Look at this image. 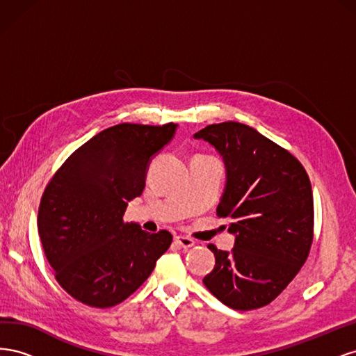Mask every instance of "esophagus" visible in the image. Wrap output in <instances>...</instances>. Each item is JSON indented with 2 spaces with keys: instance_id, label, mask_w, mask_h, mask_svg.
<instances>
[{
  "instance_id": "esophagus-1",
  "label": "esophagus",
  "mask_w": 356,
  "mask_h": 356,
  "mask_svg": "<svg viewBox=\"0 0 356 356\" xmlns=\"http://www.w3.org/2000/svg\"><path fill=\"white\" fill-rule=\"evenodd\" d=\"M175 243L182 248V250H188V248L195 246V241H191L190 238H186V236H177Z\"/></svg>"
}]
</instances>
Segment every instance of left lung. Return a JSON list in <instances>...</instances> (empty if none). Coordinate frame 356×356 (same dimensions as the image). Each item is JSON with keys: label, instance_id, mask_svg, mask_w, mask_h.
Returning a JSON list of instances; mask_svg holds the SVG:
<instances>
[{"label": "left lung", "instance_id": "1", "mask_svg": "<svg viewBox=\"0 0 356 356\" xmlns=\"http://www.w3.org/2000/svg\"><path fill=\"white\" fill-rule=\"evenodd\" d=\"M195 139L215 148L225 168L217 213L229 217L233 250L208 248L215 255L203 284L236 310L275 300L305 264L314 238V196L300 161L238 122L209 124Z\"/></svg>", "mask_w": 356, "mask_h": 356}]
</instances>
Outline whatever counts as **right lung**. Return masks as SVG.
Listing matches in <instances>:
<instances>
[{
    "label": "right lung",
    "mask_w": 356,
    "mask_h": 356,
    "mask_svg": "<svg viewBox=\"0 0 356 356\" xmlns=\"http://www.w3.org/2000/svg\"><path fill=\"white\" fill-rule=\"evenodd\" d=\"M178 124L122 123L68 157L41 197L38 233L60 286L92 307L122 303L141 286L172 243L166 230L124 224L127 203L143 195L149 163Z\"/></svg>",
    "instance_id": "add662e5"
}]
</instances>
